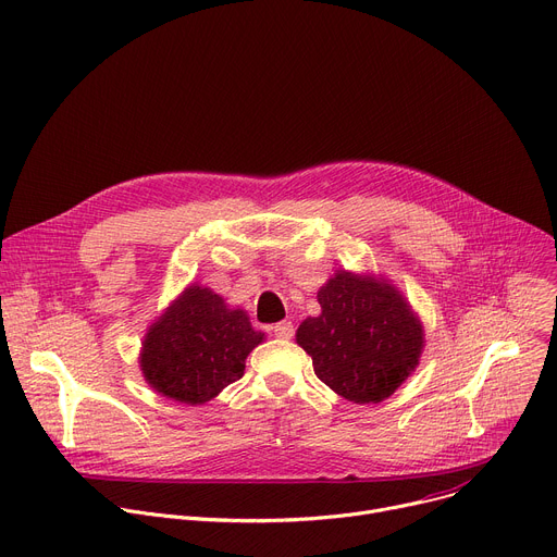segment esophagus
<instances>
[{
    "label": "esophagus",
    "mask_w": 557,
    "mask_h": 557,
    "mask_svg": "<svg viewBox=\"0 0 557 557\" xmlns=\"http://www.w3.org/2000/svg\"><path fill=\"white\" fill-rule=\"evenodd\" d=\"M293 333H295V329H293V324L286 322V320H284V322H277V324L273 326V335L280 337V339H290Z\"/></svg>",
    "instance_id": "34e87169"
}]
</instances>
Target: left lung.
<instances>
[{
    "label": "left lung",
    "instance_id": "8db88e82",
    "mask_svg": "<svg viewBox=\"0 0 557 557\" xmlns=\"http://www.w3.org/2000/svg\"><path fill=\"white\" fill-rule=\"evenodd\" d=\"M322 313L297 326L295 342L315 375L352 404L391 397L418 369L424 326L409 299L382 275L335 271L318 290Z\"/></svg>",
    "mask_w": 557,
    "mask_h": 557
}]
</instances>
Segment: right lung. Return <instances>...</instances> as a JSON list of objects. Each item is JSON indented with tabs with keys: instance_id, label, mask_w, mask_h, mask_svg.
Segmentation results:
<instances>
[{
	"instance_id": "1",
	"label": "right lung",
	"mask_w": 557,
	"mask_h": 557,
	"mask_svg": "<svg viewBox=\"0 0 557 557\" xmlns=\"http://www.w3.org/2000/svg\"><path fill=\"white\" fill-rule=\"evenodd\" d=\"M264 337L244 309L193 282L146 329L139 371L160 395L197 407L244 375L248 352Z\"/></svg>"
}]
</instances>
